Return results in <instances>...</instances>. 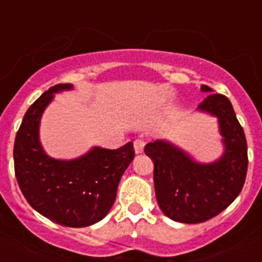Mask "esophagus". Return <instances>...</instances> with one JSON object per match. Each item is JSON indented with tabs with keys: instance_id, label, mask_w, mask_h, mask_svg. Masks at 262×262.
Masks as SVG:
<instances>
[{
	"instance_id": "1",
	"label": "esophagus",
	"mask_w": 262,
	"mask_h": 262,
	"mask_svg": "<svg viewBox=\"0 0 262 262\" xmlns=\"http://www.w3.org/2000/svg\"><path fill=\"white\" fill-rule=\"evenodd\" d=\"M133 145H135V152L136 154H141L144 149V145H145V141L144 140H135V143H133Z\"/></svg>"
}]
</instances>
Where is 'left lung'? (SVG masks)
Segmentation results:
<instances>
[{"mask_svg":"<svg viewBox=\"0 0 262 262\" xmlns=\"http://www.w3.org/2000/svg\"><path fill=\"white\" fill-rule=\"evenodd\" d=\"M201 90L212 91L208 85H201ZM199 108L219 119L226 151L217 162L195 163L160 140L144 149L155 164L154 182L160 209L170 219L187 224L203 223L224 211L241 193L248 172L246 137L228 98L208 95Z\"/></svg>","mask_w":262,"mask_h":262,"instance_id":"8db88e82","label":"left lung"}]
</instances>
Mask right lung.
<instances>
[{
    "label": "right lung",
    "instance_id": "obj_1",
    "mask_svg": "<svg viewBox=\"0 0 262 262\" xmlns=\"http://www.w3.org/2000/svg\"><path fill=\"white\" fill-rule=\"evenodd\" d=\"M71 88V84H57L27 110L14 139V174L35 211L61 226L87 227L111 209L119 179L135 158V148L132 141L118 149L95 147L69 162L47 156L39 143V121L53 94Z\"/></svg>",
    "mask_w": 262,
    "mask_h": 262
}]
</instances>
